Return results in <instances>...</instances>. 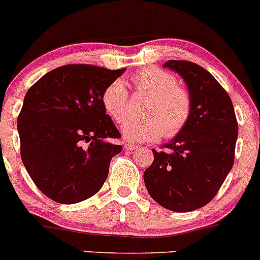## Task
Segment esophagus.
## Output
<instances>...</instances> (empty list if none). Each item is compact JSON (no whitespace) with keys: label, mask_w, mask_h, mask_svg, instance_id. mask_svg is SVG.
I'll use <instances>...</instances> for the list:
<instances>
[{"label":"esophagus","mask_w":260,"mask_h":260,"mask_svg":"<svg viewBox=\"0 0 260 260\" xmlns=\"http://www.w3.org/2000/svg\"><path fill=\"white\" fill-rule=\"evenodd\" d=\"M124 148L128 149V151H133V149H137L138 146L135 145V143H124Z\"/></svg>","instance_id":"34e87169"}]
</instances>
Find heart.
Here are the masks:
<instances>
[{
    "mask_svg": "<svg viewBox=\"0 0 260 260\" xmlns=\"http://www.w3.org/2000/svg\"><path fill=\"white\" fill-rule=\"evenodd\" d=\"M138 93L149 95L143 114L146 118H131L123 124V137L131 142H148L175 137L190 119L192 99L188 90L177 85L171 73L159 68H146L132 78ZM102 104L107 114L122 123L128 113V90L124 81L115 79L104 88Z\"/></svg>",
    "mask_w": 260,
    "mask_h": 260,
    "instance_id": "heart-1",
    "label": "heart"
}]
</instances>
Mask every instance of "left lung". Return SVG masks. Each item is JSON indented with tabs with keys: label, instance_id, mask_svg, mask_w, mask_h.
Returning <instances> with one entry per match:
<instances>
[{
	"label": "left lung",
	"instance_id": "1",
	"mask_svg": "<svg viewBox=\"0 0 260 260\" xmlns=\"http://www.w3.org/2000/svg\"><path fill=\"white\" fill-rule=\"evenodd\" d=\"M182 77L192 99L187 124L159 151L143 174L147 191L171 211L200 209L216 195L232 170L238 122L229 94L214 77L195 62L169 60Z\"/></svg>",
	"mask_w": 260,
	"mask_h": 260
}]
</instances>
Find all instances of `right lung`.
<instances>
[{
  "label": "right lung",
  "instance_id": "right-lung-1",
  "mask_svg": "<svg viewBox=\"0 0 260 260\" xmlns=\"http://www.w3.org/2000/svg\"><path fill=\"white\" fill-rule=\"evenodd\" d=\"M124 69L69 64L46 73L26 93L17 118L21 158L51 200L77 204L95 195L122 146L102 93Z\"/></svg>",
  "mask_w": 260,
  "mask_h": 260
}]
</instances>
